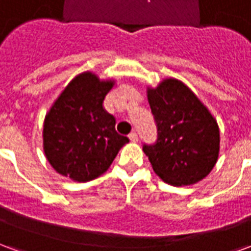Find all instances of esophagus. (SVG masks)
Returning a JSON list of instances; mask_svg holds the SVG:
<instances>
[{
    "label": "esophagus",
    "instance_id": "34e87169",
    "mask_svg": "<svg viewBox=\"0 0 251 251\" xmlns=\"http://www.w3.org/2000/svg\"><path fill=\"white\" fill-rule=\"evenodd\" d=\"M129 140L133 142L138 141V136H137V133H134V131H133V133H130V134H129Z\"/></svg>",
    "mask_w": 251,
    "mask_h": 251
}]
</instances>
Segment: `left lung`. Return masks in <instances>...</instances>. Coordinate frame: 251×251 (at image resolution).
<instances>
[{"mask_svg":"<svg viewBox=\"0 0 251 251\" xmlns=\"http://www.w3.org/2000/svg\"><path fill=\"white\" fill-rule=\"evenodd\" d=\"M157 141L144 152L160 179L175 187L203 180L219 157V126L210 110L181 80L167 77L148 87Z\"/></svg>","mask_w":251,"mask_h":251,"instance_id":"obj_1","label":"left lung"}]
</instances>
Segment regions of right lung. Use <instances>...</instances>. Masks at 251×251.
Masks as SVG:
<instances>
[{"mask_svg":"<svg viewBox=\"0 0 251 251\" xmlns=\"http://www.w3.org/2000/svg\"><path fill=\"white\" fill-rule=\"evenodd\" d=\"M114 84V79L82 72L53 102L44 120L43 148L57 174L77 183L97 179L129 142L115 131V118L103 107Z\"/></svg>","mask_w":251,"mask_h":251,"instance_id":"1","label":"right lung"}]
</instances>
